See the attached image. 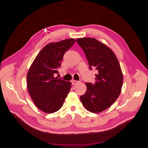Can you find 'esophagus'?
I'll use <instances>...</instances> for the list:
<instances>
[{
	"label": "esophagus",
	"instance_id": "34e87169",
	"mask_svg": "<svg viewBox=\"0 0 148 148\" xmlns=\"http://www.w3.org/2000/svg\"><path fill=\"white\" fill-rule=\"evenodd\" d=\"M71 84H72V85H75L76 84H77L78 83V81H77V80H75V79H73L71 80Z\"/></svg>",
	"mask_w": 148,
	"mask_h": 148
}]
</instances>
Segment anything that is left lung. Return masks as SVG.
Returning <instances> with one entry per match:
<instances>
[{
	"label": "left lung",
	"mask_w": 148,
	"mask_h": 148,
	"mask_svg": "<svg viewBox=\"0 0 148 148\" xmlns=\"http://www.w3.org/2000/svg\"><path fill=\"white\" fill-rule=\"evenodd\" d=\"M76 41L82 48L89 69L97 70L95 84L86 83L84 95L80 96L83 106L91 112L99 113L117 100L123 84V74L115 53L104 44L91 38H79Z\"/></svg>",
	"instance_id": "1"
}]
</instances>
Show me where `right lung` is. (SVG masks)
<instances>
[{"label":"right lung","mask_w":148,"mask_h":148,"mask_svg":"<svg viewBox=\"0 0 148 148\" xmlns=\"http://www.w3.org/2000/svg\"><path fill=\"white\" fill-rule=\"evenodd\" d=\"M73 38L49 43L35 58L27 74V87L39 109L47 114L59 110L71 89V82L55 78L64 53L73 45Z\"/></svg>","instance_id":"obj_1"}]
</instances>
